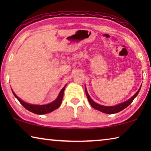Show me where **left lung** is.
<instances>
[{
	"mask_svg": "<svg viewBox=\"0 0 151 151\" xmlns=\"http://www.w3.org/2000/svg\"><path fill=\"white\" fill-rule=\"evenodd\" d=\"M141 86H140V88L139 90H138V91L131 97V99H129V100L123 102V103H121L114 106H104L95 103V102H94L93 99L91 98L90 96H89L87 90H86V86H85V93L86 94V96H87L89 103H90L91 105L93 106L94 109H95L96 110H98V111H101L102 112H104V113H106V114H114L122 111V110L124 109L125 108H127V107L132 103L135 97H136L138 95V94H139V91L140 90V88H141Z\"/></svg>",
	"mask_w": 151,
	"mask_h": 151,
	"instance_id": "left-lung-1",
	"label": "left lung"
}]
</instances>
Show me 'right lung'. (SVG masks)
Returning <instances> with one entry per match:
<instances>
[{
  "mask_svg": "<svg viewBox=\"0 0 151 151\" xmlns=\"http://www.w3.org/2000/svg\"><path fill=\"white\" fill-rule=\"evenodd\" d=\"M66 86V85H65V86L61 89V91H60L59 94H58V96H57V98L54 101L51 102L50 103H48L47 104H42V105H40V104H32L26 103V102L21 100L19 97H18L17 96V94L14 93L13 91H12V93H13L14 96L16 97V98L18 99V101L20 102V103L21 104L25 109H27L28 111H29L30 112H33V113H35L37 114H45L49 113V112L55 111V110L58 109V107L60 106L61 103H62V101H63V98L64 95V91H65Z\"/></svg>",
  "mask_w": 151,
  "mask_h": 151,
  "instance_id": "add662e5",
  "label": "right lung"
}]
</instances>
